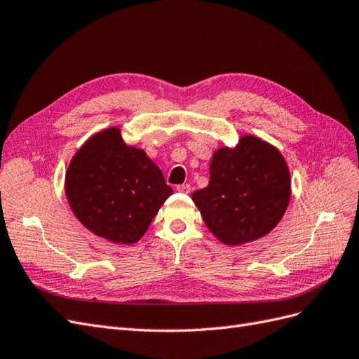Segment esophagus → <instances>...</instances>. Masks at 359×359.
<instances>
[{
  "mask_svg": "<svg viewBox=\"0 0 359 359\" xmlns=\"http://www.w3.org/2000/svg\"><path fill=\"white\" fill-rule=\"evenodd\" d=\"M177 191H180V193H190L191 191V186L190 184H181V186H178L177 187Z\"/></svg>",
  "mask_w": 359,
  "mask_h": 359,
  "instance_id": "esophagus-1",
  "label": "esophagus"
}]
</instances>
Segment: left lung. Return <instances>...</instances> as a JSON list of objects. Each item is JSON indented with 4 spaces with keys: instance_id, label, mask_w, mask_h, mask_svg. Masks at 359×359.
<instances>
[{
    "instance_id": "left-lung-1",
    "label": "left lung",
    "mask_w": 359,
    "mask_h": 359,
    "mask_svg": "<svg viewBox=\"0 0 359 359\" xmlns=\"http://www.w3.org/2000/svg\"><path fill=\"white\" fill-rule=\"evenodd\" d=\"M290 172L280 151L253 135L214 151L210 184L191 194L206 227L224 245L268 235L290 201Z\"/></svg>"
}]
</instances>
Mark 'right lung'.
<instances>
[{"label":"right lung","mask_w":359,"mask_h":359,"mask_svg":"<svg viewBox=\"0 0 359 359\" xmlns=\"http://www.w3.org/2000/svg\"><path fill=\"white\" fill-rule=\"evenodd\" d=\"M64 191L86 229L114 244L137 243L173 193L144 149L127 145L119 127L93 135L76 151Z\"/></svg>","instance_id":"right-lung-1"}]
</instances>
